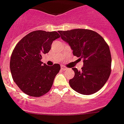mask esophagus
<instances>
[{
	"instance_id": "1",
	"label": "esophagus",
	"mask_w": 124,
	"mask_h": 124,
	"mask_svg": "<svg viewBox=\"0 0 124 124\" xmlns=\"http://www.w3.org/2000/svg\"><path fill=\"white\" fill-rule=\"evenodd\" d=\"M61 70H66L67 68H66V67H64V66H61Z\"/></svg>"
}]
</instances>
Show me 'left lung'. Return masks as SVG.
Segmentation results:
<instances>
[{
    "label": "left lung",
    "mask_w": 124,
    "mask_h": 124,
    "mask_svg": "<svg viewBox=\"0 0 124 124\" xmlns=\"http://www.w3.org/2000/svg\"><path fill=\"white\" fill-rule=\"evenodd\" d=\"M62 39L69 44L74 56L83 59V66L75 68L69 85L80 94L90 95L104 86L111 72V56L108 44L99 33L88 29L58 31Z\"/></svg>",
    "instance_id": "8db88e82"
}]
</instances>
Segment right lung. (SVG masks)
Wrapping results in <instances>:
<instances>
[{
  "mask_svg": "<svg viewBox=\"0 0 124 124\" xmlns=\"http://www.w3.org/2000/svg\"><path fill=\"white\" fill-rule=\"evenodd\" d=\"M60 37L56 31L36 30L16 44L10 58L14 82L25 94L41 97L50 91L60 65L49 66L41 61L42 54L50 51L53 41Z\"/></svg>",
  "mask_w": 124,
  "mask_h": 124,
  "instance_id": "1",
  "label": "right lung"
}]
</instances>
